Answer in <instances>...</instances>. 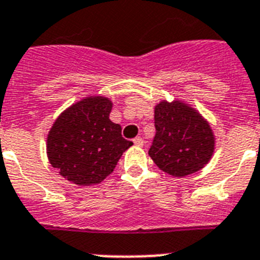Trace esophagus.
Segmentation results:
<instances>
[{
	"label": "esophagus",
	"instance_id": "esophagus-1",
	"mask_svg": "<svg viewBox=\"0 0 260 260\" xmlns=\"http://www.w3.org/2000/svg\"><path fill=\"white\" fill-rule=\"evenodd\" d=\"M133 144L136 146H143L144 145V140L141 137H136V139H133Z\"/></svg>",
	"mask_w": 260,
	"mask_h": 260
}]
</instances>
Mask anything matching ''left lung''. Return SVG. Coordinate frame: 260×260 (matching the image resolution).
Instances as JSON below:
<instances>
[{"instance_id":"8db88e82","label":"left lung","mask_w":260,"mask_h":260,"mask_svg":"<svg viewBox=\"0 0 260 260\" xmlns=\"http://www.w3.org/2000/svg\"><path fill=\"white\" fill-rule=\"evenodd\" d=\"M155 136L149 155L162 171L183 178L202 170L216 146L208 120L182 101H161L154 107Z\"/></svg>"}]
</instances>
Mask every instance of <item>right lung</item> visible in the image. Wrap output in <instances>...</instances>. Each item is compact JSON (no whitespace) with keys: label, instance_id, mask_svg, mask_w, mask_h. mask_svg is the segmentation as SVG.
<instances>
[{"label":"right lung","instance_id":"right-lung-1","mask_svg":"<svg viewBox=\"0 0 260 260\" xmlns=\"http://www.w3.org/2000/svg\"><path fill=\"white\" fill-rule=\"evenodd\" d=\"M112 102L89 95L58 115L47 136V157L52 168L77 186L101 183L114 171L132 141L110 120Z\"/></svg>","mask_w":260,"mask_h":260}]
</instances>
